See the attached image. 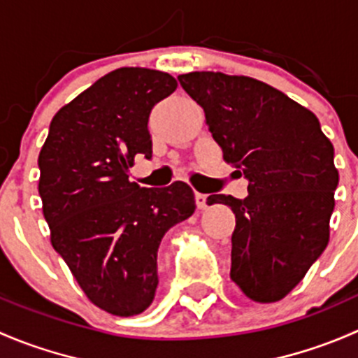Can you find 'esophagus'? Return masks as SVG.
I'll use <instances>...</instances> for the list:
<instances>
[{
	"label": "esophagus",
	"instance_id": "34e87169",
	"mask_svg": "<svg viewBox=\"0 0 358 358\" xmlns=\"http://www.w3.org/2000/svg\"><path fill=\"white\" fill-rule=\"evenodd\" d=\"M206 199H208V196H206V194L196 192V204H197V209H206V208H208V204H206Z\"/></svg>",
	"mask_w": 358,
	"mask_h": 358
}]
</instances>
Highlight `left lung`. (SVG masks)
<instances>
[{
  "mask_svg": "<svg viewBox=\"0 0 358 358\" xmlns=\"http://www.w3.org/2000/svg\"><path fill=\"white\" fill-rule=\"evenodd\" d=\"M178 81L204 110L227 164L249 180L246 199L208 197L236 215L230 279L252 301H280L329 243L333 143L312 110L258 79L197 71Z\"/></svg>",
  "mask_w": 358,
  "mask_h": 358,
  "instance_id": "left-lung-1",
  "label": "left lung"
}]
</instances>
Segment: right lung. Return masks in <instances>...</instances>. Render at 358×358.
<instances>
[{"label":"right lung","mask_w":358,"mask_h":358,"mask_svg":"<svg viewBox=\"0 0 358 358\" xmlns=\"http://www.w3.org/2000/svg\"><path fill=\"white\" fill-rule=\"evenodd\" d=\"M176 86L168 72L115 69L57 112L38 157L52 246L86 298L112 315L149 308L159 244L196 211L187 183L145 189L128 175L136 154L152 156L150 110Z\"/></svg>","instance_id":"obj_1"}]
</instances>
